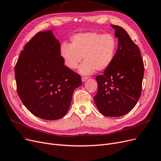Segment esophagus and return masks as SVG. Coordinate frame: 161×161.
Here are the masks:
<instances>
[{
    "label": "esophagus",
    "mask_w": 161,
    "mask_h": 161,
    "mask_svg": "<svg viewBox=\"0 0 161 161\" xmlns=\"http://www.w3.org/2000/svg\"><path fill=\"white\" fill-rule=\"evenodd\" d=\"M88 77H85V76H83L82 78H81V80H82V81L83 82H84V81H86L87 80H88Z\"/></svg>",
    "instance_id": "obj_1"
}]
</instances>
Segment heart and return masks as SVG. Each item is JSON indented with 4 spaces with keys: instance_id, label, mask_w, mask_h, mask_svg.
Wrapping results in <instances>:
<instances>
[{
    "instance_id": "obj_1",
    "label": "heart",
    "mask_w": 161,
    "mask_h": 161,
    "mask_svg": "<svg viewBox=\"0 0 161 161\" xmlns=\"http://www.w3.org/2000/svg\"><path fill=\"white\" fill-rule=\"evenodd\" d=\"M117 46V40L113 35L89 31L74 35L71 44L63 42L61 45L60 52L65 65L70 69H76L83 57L85 61L79 71L89 75L96 70L102 71L110 66Z\"/></svg>"
}]
</instances>
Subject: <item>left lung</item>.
<instances>
[{"mask_svg":"<svg viewBox=\"0 0 161 161\" xmlns=\"http://www.w3.org/2000/svg\"><path fill=\"white\" fill-rule=\"evenodd\" d=\"M118 50L110 66L96 77L98 92L94 100L105 116L118 117L131 111L141 95L144 67L141 51L122 27L111 25Z\"/></svg>","mask_w":161,"mask_h":161,"instance_id":"1","label":"left lung"}]
</instances>
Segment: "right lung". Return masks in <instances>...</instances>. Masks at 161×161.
<instances>
[{
	"mask_svg": "<svg viewBox=\"0 0 161 161\" xmlns=\"http://www.w3.org/2000/svg\"><path fill=\"white\" fill-rule=\"evenodd\" d=\"M60 43L52 31L38 32L24 47L15 67L17 91L34 115L47 120L61 119L70 105L81 76L64 65Z\"/></svg>",
	"mask_w": 161,
	"mask_h": 161,
	"instance_id": "add662e5",
	"label": "right lung"
}]
</instances>
